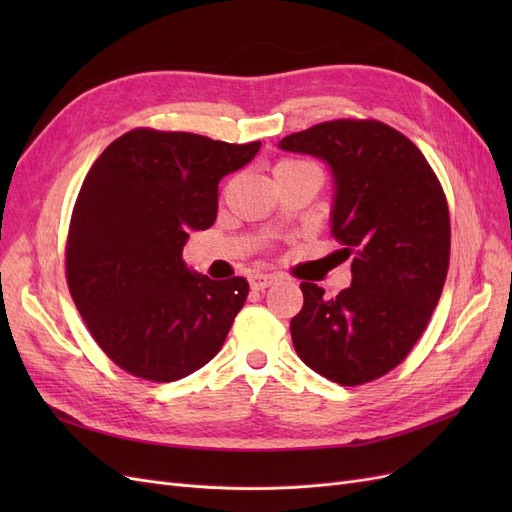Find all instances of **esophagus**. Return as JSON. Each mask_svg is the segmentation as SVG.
<instances>
[{"mask_svg":"<svg viewBox=\"0 0 512 512\" xmlns=\"http://www.w3.org/2000/svg\"><path fill=\"white\" fill-rule=\"evenodd\" d=\"M277 282V277L273 273H254L250 277V286L252 290H265Z\"/></svg>","mask_w":512,"mask_h":512,"instance_id":"esophagus-1","label":"esophagus"}]
</instances>
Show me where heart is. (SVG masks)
<instances>
[{
    "instance_id": "1",
    "label": "heart",
    "mask_w": 512,
    "mask_h": 512,
    "mask_svg": "<svg viewBox=\"0 0 512 512\" xmlns=\"http://www.w3.org/2000/svg\"><path fill=\"white\" fill-rule=\"evenodd\" d=\"M301 164H305V162H294V160H280V162H275V164H273V177L282 175V173H286V170L297 168V166H301Z\"/></svg>"
}]
</instances>
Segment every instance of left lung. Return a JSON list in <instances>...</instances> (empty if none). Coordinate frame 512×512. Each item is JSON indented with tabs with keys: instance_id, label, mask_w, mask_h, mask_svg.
<instances>
[{
	"instance_id": "8db88e82",
	"label": "left lung",
	"mask_w": 512,
	"mask_h": 512,
	"mask_svg": "<svg viewBox=\"0 0 512 512\" xmlns=\"http://www.w3.org/2000/svg\"><path fill=\"white\" fill-rule=\"evenodd\" d=\"M280 147L331 166V235L352 256V286L333 299L303 282L292 344L316 374L359 386L406 359L436 309L451 258L442 185L408 136L376 119H335Z\"/></svg>"
}]
</instances>
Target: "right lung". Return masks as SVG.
Here are the masks:
<instances>
[{
    "instance_id": "add662e5",
    "label": "right lung",
    "mask_w": 512,
    "mask_h": 512,
    "mask_svg": "<svg viewBox=\"0 0 512 512\" xmlns=\"http://www.w3.org/2000/svg\"><path fill=\"white\" fill-rule=\"evenodd\" d=\"M260 143L130 130L89 168L72 209L66 280L91 337L117 367L175 382L207 365L243 307L245 277L209 280L181 258L218 215V183Z\"/></svg>"
}]
</instances>
